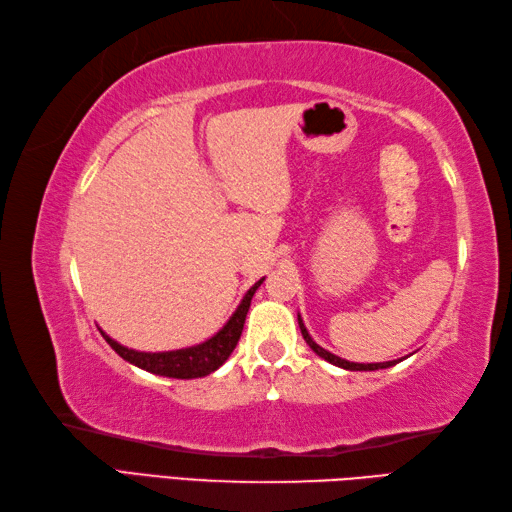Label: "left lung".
<instances>
[{
  "instance_id": "8db88e82",
  "label": "left lung",
  "mask_w": 512,
  "mask_h": 512,
  "mask_svg": "<svg viewBox=\"0 0 512 512\" xmlns=\"http://www.w3.org/2000/svg\"><path fill=\"white\" fill-rule=\"evenodd\" d=\"M297 322H299V328H302V335H304V339H306V344H308L310 348H313L319 357L326 359V362L335 364V366L344 368V370H379V368H390V366H395L397 362H402V359H393V362H382V364H355V362H348V359H342V357H337V355H333V353H328L326 348L315 344L313 337L308 335V330H306V326H304V322H302V317H299V315H297Z\"/></svg>"
}]
</instances>
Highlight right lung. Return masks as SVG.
Segmentation results:
<instances>
[{"label":"right lung","mask_w":512,"mask_h":512,"mask_svg":"<svg viewBox=\"0 0 512 512\" xmlns=\"http://www.w3.org/2000/svg\"><path fill=\"white\" fill-rule=\"evenodd\" d=\"M264 279H259L255 286L248 288V293L244 295L242 304L237 306L233 317L228 319L226 326L219 330L217 335L206 339L204 344L190 346V348H179V350H168V353H139V350L126 348L122 344H117L115 339H110L104 330L102 335L110 348L115 350L119 357H124L126 362H130L137 368H144L153 375H162V377H173V379H195V377H206L210 373L222 366L226 359L233 353L239 337H242L244 322L250 308V299H253L255 290L262 286Z\"/></svg>","instance_id":"obj_1"}]
</instances>
